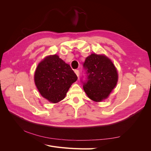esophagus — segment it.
I'll list each match as a JSON object with an SVG mask.
<instances>
[{
	"label": "esophagus",
	"mask_w": 151,
	"mask_h": 151,
	"mask_svg": "<svg viewBox=\"0 0 151 151\" xmlns=\"http://www.w3.org/2000/svg\"><path fill=\"white\" fill-rule=\"evenodd\" d=\"M75 73H76V76H77V77H79V70H75Z\"/></svg>",
	"instance_id": "34e87169"
}]
</instances>
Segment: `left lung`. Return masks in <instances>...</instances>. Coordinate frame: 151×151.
<instances>
[{
	"label": "left lung",
	"mask_w": 151,
	"mask_h": 151,
	"mask_svg": "<svg viewBox=\"0 0 151 151\" xmlns=\"http://www.w3.org/2000/svg\"><path fill=\"white\" fill-rule=\"evenodd\" d=\"M88 82L83 88L88 98L94 102H101L108 98L118 80L116 67L104 54L91 53L86 58Z\"/></svg>",
	"instance_id": "8db88e82"
}]
</instances>
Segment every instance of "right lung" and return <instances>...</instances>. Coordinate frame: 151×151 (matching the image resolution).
Returning <instances> with one entry per match:
<instances>
[{
    "label": "right lung",
    "mask_w": 151,
    "mask_h": 151,
    "mask_svg": "<svg viewBox=\"0 0 151 151\" xmlns=\"http://www.w3.org/2000/svg\"><path fill=\"white\" fill-rule=\"evenodd\" d=\"M77 77L70 65L58 55L45 57L36 67L35 84L39 93L52 103H57L65 98L71 85Z\"/></svg>",
    "instance_id": "obj_1"
}]
</instances>
